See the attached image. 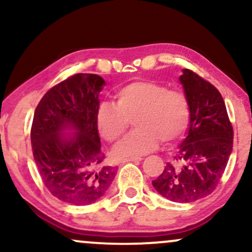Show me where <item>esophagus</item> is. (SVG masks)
Wrapping results in <instances>:
<instances>
[{"instance_id":"1","label":"esophagus","mask_w":252,"mask_h":252,"mask_svg":"<svg viewBox=\"0 0 252 252\" xmlns=\"http://www.w3.org/2000/svg\"><path fill=\"white\" fill-rule=\"evenodd\" d=\"M142 158H140V156H134V158H124L122 160V163H126V162H138V161H141Z\"/></svg>"}]
</instances>
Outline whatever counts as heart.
Listing matches in <instances>:
<instances>
[{
	"label": "heart",
	"mask_w": 252,
	"mask_h": 252,
	"mask_svg": "<svg viewBox=\"0 0 252 252\" xmlns=\"http://www.w3.org/2000/svg\"><path fill=\"white\" fill-rule=\"evenodd\" d=\"M116 104L103 102L96 112L99 134L116 142L134 121L137 129L115 147L117 158H134L152 152L160 144L172 143L187 129L190 104L187 94L155 80H137L118 89Z\"/></svg>",
	"instance_id": "b5f03b06"
}]
</instances>
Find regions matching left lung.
I'll list each match as a JSON object with an SVG mask.
<instances>
[{
	"label": "left lung",
	"mask_w": 252,
	"mask_h": 252,
	"mask_svg": "<svg viewBox=\"0 0 252 252\" xmlns=\"http://www.w3.org/2000/svg\"><path fill=\"white\" fill-rule=\"evenodd\" d=\"M180 82L190 104L189 135L153 186L169 200L192 202L211 194L220 181L232 152L233 128L216 86L190 70H184Z\"/></svg>",
	"instance_id": "left-lung-1"
}]
</instances>
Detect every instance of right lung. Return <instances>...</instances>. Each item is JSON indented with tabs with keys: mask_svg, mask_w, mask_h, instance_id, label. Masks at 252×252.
<instances>
[{
	"mask_svg": "<svg viewBox=\"0 0 252 252\" xmlns=\"http://www.w3.org/2000/svg\"><path fill=\"white\" fill-rule=\"evenodd\" d=\"M102 77L77 73L43 94L31 129L33 156L45 187L72 205L94 202L109 189L116 169L104 166L96 124ZM77 132L66 138L65 127Z\"/></svg>",
	"mask_w": 252,
	"mask_h": 252,
	"instance_id": "1",
	"label": "right lung"
}]
</instances>
